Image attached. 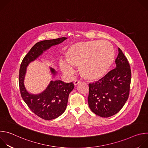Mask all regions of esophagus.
<instances>
[{"label":"esophagus","instance_id":"obj_1","mask_svg":"<svg viewBox=\"0 0 148 148\" xmlns=\"http://www.w3.org/2000/svg\"><path fill=\"white\" fill-rule=\"evenodd\" d=\"M81 82V81H79V80H75L74 82V86H77V85H78V84H79Z\"/></svg>","mask_w":148,"mask_h":148}]
</instances>
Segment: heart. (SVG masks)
<instances>
[{"label":"heart","instance_id":"1","mask_svg":"<svg viewBox=\"0 0 148 148\" xmlns=\"http://www.w3.org/2000/svg\"><path fill=\"white\" fill-rule=\"evenodd\" d=\"M65 58L68 64L62 61L60 62L63 72L71 74V67H78L82 78L96 81L107 73L114 60V51L112 45L107 41L77 42L66 49Z\"/></svg>","mask_w":148,"mask_h":148}]
</instances>
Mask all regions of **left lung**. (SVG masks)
I'll list each match as a JSON object with an SVG mask.
<instances>
[{"label": "left lung", "instance_id": "left-lung-1", "mask_svg": "<svg viewBox=\"0 0 148 148\" xmlns=\"http://www.w3.org/2000/svg\"><path fill=\"white\" fill-rule=\"evenodd\" d=\"M115 63L116 68L95 83L89 84V107L101 117L107 118L118 113L129 97L131 67L119 48Z\"/></svg>", "mask_w": 148, "mask_h": 148}]
</instances>
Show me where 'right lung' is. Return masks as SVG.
<instances>
[{"label": "right lung", "mask_w": 148, "mask_h": 148, "mask_svg": "<svg viewBox=\"0 0 148 148\" xmlns=\"http://www.w3.org/2000/svg\"><path fill=\"white\" fill-rule=\"evenodd\" d=\"M66 39V37H63L38 42L25 56L20 64L18 83L21 95L32 111L43 119H55L65 111L69 95L74 87V84L73 82L66 83L61 80L51 81L43 92L39 94H30L24 85L26 68L30 62L35 60L43 51ZM50 71L54 75H56V72L53 69L50 68Z\"/></svg>", "instance_id": "right-lung-1"}]
</instances>
